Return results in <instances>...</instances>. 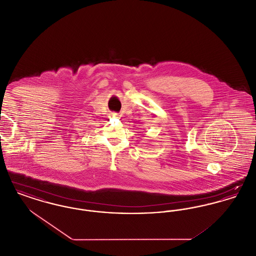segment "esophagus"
<instances>
[{
	"instance_id": "obj_1",
	"label": "esophagus",
	"mask_w": 256,
	"mask_h": 256,
	"mask_svg": "<svg viewBox=\"0 0 256 256\" xmlns=\"http://www.w3.org/2000/svg\"><path fill=\"white\" fill-rule=\"evenodd\" d=\"M110 116H111L112 118H118V117H119V114H118V113H115V112H112V113L110 114Z\"/></svg>"
}]
</instances>
